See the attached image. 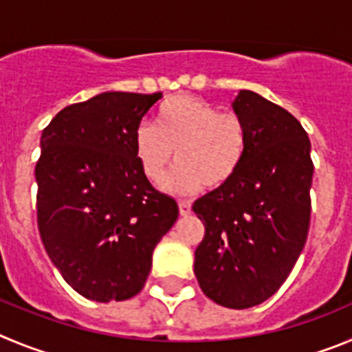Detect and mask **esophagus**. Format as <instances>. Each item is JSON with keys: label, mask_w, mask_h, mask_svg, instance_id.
<instances>
[{"label": "esophagus", "mask_w": 352, "mask_h": 352, "mask_svg": "<svg viewBox=\"0 0 352 352\" xmlns=\"http://www.w3.org/2000/svg\"><path fill=\"white\" fill-rule=\"evenodd\" d=\"M179 210H180V215H189V214H191V204H189L188 199H180V201H179Z\"/></svg>", "instance_id": "esophagus-1"}]
</instances>
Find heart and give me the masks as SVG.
Wrapping results in <instances>:
<instances>
[{
	"instance_id": "heart-1",
	"label": "heart",
	"mask_w": 352,
	"mask_h": 352,
	"mask_svg": "<svg viewBox=\"0 0 352 352\" xmlns=\"http://www.w3.org/2000/svg\"><path fill=\"white\" fill-rule=\"evenodd\" d=\"M247 126L235 112H221L195 96H172L154 113L153 126L135 131V154L147 180L161 184L173 156L179 168L168 188L195 192L226 186L239 173L247 153Z\"/></svg>"
}]
</instances>
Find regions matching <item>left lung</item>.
Masks as SVG:
<instances>
[{"mask_svg":"<svg viewBox=\"0 0 352 352\" xmlns=\"http://www.w3.org/2000/svg\"><path fill=\"white\" fill-rule=\"evenodd\" d=\"M233 110L247 126L245 160L192 205L205 226L195 274L212 302L249 309L283 286L305 245L314 164L307 131L283 107L243 89Z\"/></svg>","mask_w":352,"mask_h":352,"instance_id":"obj_1","label":"left lung"}]
</instances>
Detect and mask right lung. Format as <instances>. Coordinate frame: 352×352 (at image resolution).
I'll return each mask as SVG.
<instances>
[{
    "label": "right lung",
    "instance_id": "add662e5",
    "mask_svg": "<svg viewBox=\"0 0 352 352\" xmlns=\"http://www.w3.org/2000/svg\"><path fill=\"white\" fill-rule=\"evenodd\" d=\"M161 96L101 93L63 109L40 138V236L63 278L94 302L140 293L154 247L179 217L135 154V131Z\"/></svg>",
    "mask_w": 352,
    "mask_h": 352
}]
</instances>
